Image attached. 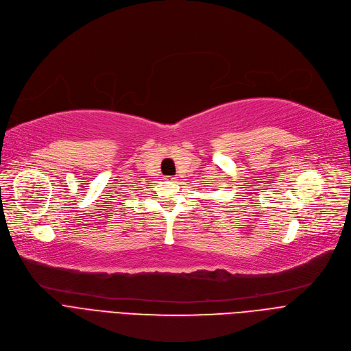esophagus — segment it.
<instances>
[{
	"mask_svg": "<svg viewBox=\"0 0 351 351\" xmlns=\"http://www.w3.org/2000/svg\"><path fill=\"white\" fill-rule=\"evenodd\" d=\"M166 180H176V178H173V176H168V178H165Z\"/></svg>",
	"mask_w": 351,
	"mask_h": 351,
	"instance_id": "1",
	"label": "esophagus"
}]
</instances>
